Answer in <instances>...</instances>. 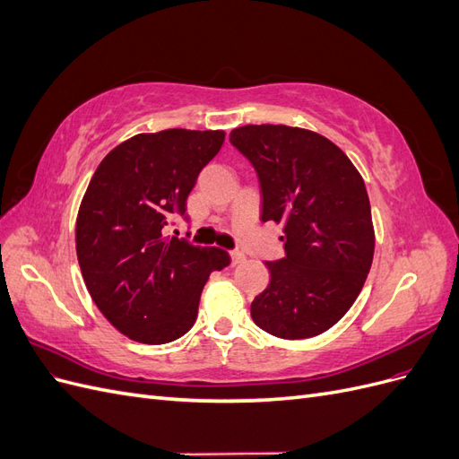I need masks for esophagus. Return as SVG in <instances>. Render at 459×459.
<instances>
[{
	"mask_svg": "<svg viewBox=\"0 0 459 459\" xmlns=\"http://www.w3.org/2000/svg\"><path fill=\"white\" fill-rule=\"evenodd\" d=\"M241 262H245V255L239 253V251H233L231 253V264H233V266H238V264H241Z\"/></svg>",
	"mask_w": 459,
	"mask_h": 459,
	"instance_id": "34e87169",
	"label": "esophagus"
}]
</instances>
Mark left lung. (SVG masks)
<instances>
[{"instance_id":"left-lung-1","label":"left lung","mask_w":459,"mask_h":459,"mask_svg":"<svg viewBox=\"0 0 459 459\" xmlns=\"http://www.w3.org/2000/svg\"><path fill=\"white\" fill-rule=\"evenodd\" d=\"M230 142L251 160L262 221L283 226L285 256L251 304L255 324L280 339H308L351 310L371 268L375 231L362 176L327 137L285 124H247Z\"/></svg>"}]
</instances>
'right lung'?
Wrapping results in <instances>:
<instances>
[{
    "label": "right lung",
    "mask_w": 459,
    "mask_h": 459,
    "mask_svg": "<svg viewBox=\"0 0 459 459\" xmlns=\"http://www.w3.org/2000/svg\"><path fill=\"white\" fill-rule=\"evenodd\" d=\"M224 130L137 134L97 166L76 218V255L93 302L108 324L145 344L176 341L197 319L203 287L230 266L218 247L164 235Z\"/></svg>",
    "instance_id": "obj_1"
}]
</instances>
